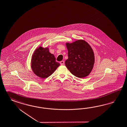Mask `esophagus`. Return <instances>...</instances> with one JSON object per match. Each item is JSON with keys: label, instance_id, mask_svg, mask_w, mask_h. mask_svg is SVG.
Masks as SVG:
<instances>
[{"label": "esophagus", "instance_id": "1", "mask_svg": "<svg viewBox=\"0 0 127 127\" xmlns=\"http://www.w3.org/2000/svg\"><path fill=\"white\" fill-rule=\"evenodd\" d=\"M60 64H61V65H64V61H61V62H60Z\"/></svg>", "mask_w": 127, "mask_h": 127}]
</instances>
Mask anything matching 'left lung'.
<instances>
[{"label":"left lung","mask_w":127,"mask_h":127,"mask_svg":"<svg viewBox=\"0 0 127 127\" xmlns=\"http://www.w3.org/2000/svg\"><path fill=\"white\" fill-rule=\"evenodd\" d=\"M68 59L65 62L72 74L78 78L85 77L92 71L95 62L94 52L86 41L78 39L71 43H66Z\"/></svg>","instance_id":"obj_1"}]
</instances>
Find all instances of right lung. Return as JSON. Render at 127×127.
<instances>
[{"instance_id":"add662e5","label":"right lung","mask_w":127,"mask_h":127,"mask_svg":"<svg viewBox=\"0 0 127 127\" xmlns=\"http://www.w3.org/2000/svg\"><path fill=\"white\" fill-rule=\"evenodd\" d=\"M48 47L39 46L34 51L31 59V68L33 72L40 78L45 79L52 75L59 66L56 62L55 56L49 52Z\"/></svg>"}]
</instances>
